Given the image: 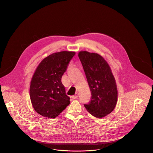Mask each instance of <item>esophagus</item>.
<instances>
[{"label": "esophagus", "mask_w": 153, "mask_h": 153, "mask_svg": "<svg viewBox=\"0 0 153 153\" xmlns=\"http://www.w3.org/2000/svg\"><path fill=\"white\" fill-rule=\"evenodd\" d=\"M78 96H79V93L77 92V93L75 94V95L72 96V98L73 99H77V98L78 97Z\"/></svg>", "instance_id": "obj_1"}]
</instances>
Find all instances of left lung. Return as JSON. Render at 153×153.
I'll use <instances>...</instances> for the list:
<instances>
[{
	"label": "left lung",
	"instance_id": "8db88e82",
	"mask_svg": "<svg viewBox=\"0 0 153 153\" xmlns=\"http://www.w3.org/2000/svg\"><path fill=\"white\" fill-rule=\"evenodd\" d=\"M79 57L91 92V100L84 107L92 115L102 118L116 106L117 91L115 78L108 63L99 54L80 51Z\"/></svg>",
	"mask_w": 153,
	"mask_h": 153
}]
</instances>
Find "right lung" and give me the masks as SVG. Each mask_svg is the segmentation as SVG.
Here are the masks:
<instances>
[{
	"label": "right lung",
	"instance_id": "1",
	"mask_svg": "<svg viewBox=\"0 0 153 153\" xmlns=\"http://www.w3.org/2000/svg\"><path fill=\"white\" fill-rule=\"evenodd\" d=\"M74 55L73 51L55 53L44 58L36 68L30 83V96L39 115L55 118L70 104L61 78Z\"/></svg>",
	"mask_w": 153,
	"mask_h": 153
}]
</instances>
